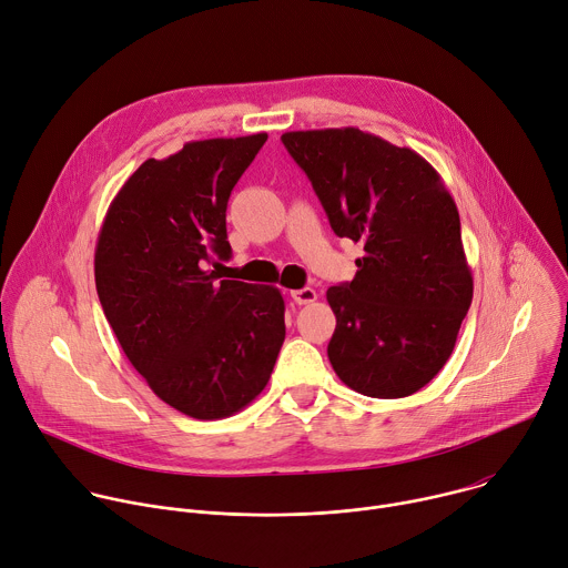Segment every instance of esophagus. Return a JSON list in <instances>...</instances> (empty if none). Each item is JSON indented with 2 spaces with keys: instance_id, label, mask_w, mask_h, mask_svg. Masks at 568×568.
<instances>
[{
  "instance_id": "obj_1",
  "label": "esophagus",
  "mask_w": 568,
  "mask_h": 568,
  "mask_svg": "<svg viewBox=\"0 0 568 568\" xmlns=\"http://www.w3.org/2000/svg\"><path fill=\"white\" fill-rule=\"evenodd\" d=\"M292 301L298 305H307L312 301H316V292L312 287H303V290H294L292 292Z\"/></svg>"
}]
</instances>
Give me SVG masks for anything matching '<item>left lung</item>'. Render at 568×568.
<instances>
[{
	"label": "left lung",
	"mask_w": 568,
	"mask_h": 568,
	"mask_svg": "<svg viewBox=\"0 0 568 568\" xmlns=\"http://www.w3.org/2000/svg\"><path fill=\"white\" fill-rule=\"evenodd\" d=\"M331 226L364 247L351 283L328 290V357L371 397H407L449 359L474 281L454 197L427 159L359 128L281 136Z\"/></svg>",
	"instance_id": "8db88e82"
}]
</instances>
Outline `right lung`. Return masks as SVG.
<instances>
[{
    "mask_svg": "<svg viewBox=\"0 0 568 568\" xmlns=\"http://www.w3.org/2000/svg\"><path fill=\"white\" fill-rule=\"evenodd\" d=\"M265 141L204 139L143 161L97 242V292L125 357L156 397L197 420L245 409L285 342L278 287L206 270L231 258L226 202Z\"/></svg>",
    "mask_w": 568,
    "mask_h": 568,
    "instance_id": "right-lung-1",
    "label": "right lung"
}]
</instances>
